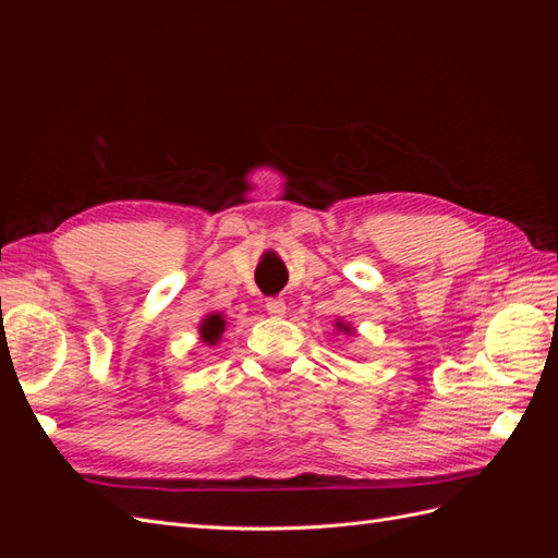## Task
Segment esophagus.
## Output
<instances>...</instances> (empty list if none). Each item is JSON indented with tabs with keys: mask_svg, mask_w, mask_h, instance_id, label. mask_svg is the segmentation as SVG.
<instances>
[{
	"mask_svg": "<svg viewBox=\"0 0 558 558\" xmlns=\"http://www.w3.org/2000/svg\"><path fill=\"white\" fill-rule=\"evenodd\" d=\"M265 307H267V314L275 316V318H279V316L286 314V302H283L281 298H269V300L265 302Z\"/></svg>",
	"mask_w": 558,
	"mask_h": 558,
	"instance_id": "1",
	"label": "esophagus"
}]
</instances>
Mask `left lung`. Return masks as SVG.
<instances>
[{"mask_svg": "<svg viewBox=\"0 0 558 558\" xmlns=\"http://www.w3.org/2000/svg\"><path fill=\"white\" fill-rule=\"evenodd\" d=\"M337 328H340V330H349V326H344L342 320H340V324H337Z\"/></svg>", "mask_w": 558, "mask_h": 558, "instance_id": "8db88e82", "label": "left lung"}]
</instances>
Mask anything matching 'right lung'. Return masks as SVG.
<instances>
[{"mask_svg":"<svg viewBox=\"0 0 558 558\" xmlns=\"http://www.w3.org/2000/svg\"><path fill=\"white\" fill-rule=\"evenodd\" d=\"M226 330V320L221 314H209L205 320H202L199 326V335H202V342L205 344H216L218 337L223 335Z\"/></svg>","mask_w":558,"mask_h":558,"instance_id":"obj_1","label":"right lung"}]
</instances>
